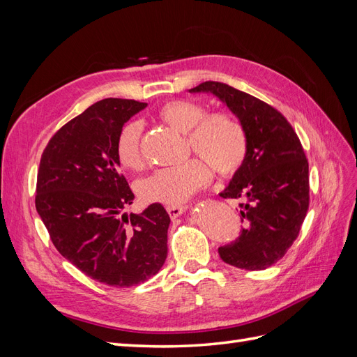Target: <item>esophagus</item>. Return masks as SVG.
Returning a JSON list of instances; mask_svg holds the SVG:
<instances>
[{
  "label": "esophagus",
  "mask_w": 357,
  "mask_h": 357,
  "mask_svg": "<svg viewBox=\"0 0 357 357\" xmlns=\"http://www.w3.org/2000/svg\"><path fill=\"white\" fill-rule=\"evenodd\" d=\"M167 211L169 214V218L176 219L186 211V205H167Z\"/></svg>",
  "instance_id": "obj_1"
}]
</instances>
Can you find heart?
Wrapping results in <instances>:
<instances>
[{"label": "heart", "mask_w": 357, "mask_h": 357, "mask_svg": "<svg viewBox=\"0 0 357 357\" xmlns=\"http://www.w3.org/2000/svg\"><path fill=\"white\" fill-rule=\"evenodd\" d=\"M158 116L176 131L186 134L189 147L202 159H190L180 165L164 167L142 178L137 185L139 198L146 202L178 205L207 185L213 169L220 176H232L240 169L247 155V135L234 116L215 112L205 116L204 107L188 100H172L159 107ZM142 131L138 121L121 129L116 142L119 164L128 169L143 165Z\"/></svg>", "instance_id": "obj_1"}]
</instances>
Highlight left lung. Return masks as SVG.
I'll list each match as a JSON object with an SVG mask.
<instances>
[{"mask_svg":"<svg viewBox=\"0 0 357 357\" xmlns=\"http://www.w3.org/2000/svg\"><path fill=\"white\" fill-rule=\"evenodd\" d=\"M189 92H210L238 117L247 155L220 197L240 199L244 228L219 247L222 261L261 271L282 259L298 238L310 205L308 160L287 119L269 104L229 84L204 82Z\"/></svg>","mask_w":357,"mask_h":357,"instance_id":"1","label":"left lung"}]
</instances>
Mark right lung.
Returning <instances> with one entry per match:
<instances>
[{
    "mask_svg": "<svg viewBox=\"0 0 357 357\" xmlns=\"http://www.w3.org/2000/svg\"><path fill=\"white\" fill-rule=\"evenodd\" d=\"M146 102L107 98L63 125L41 155L36 208L56 250L88 277L114 287L144 283L159 273L169 215L155 202L139 214L119 172L116 142Z\"/></svg>",
    "mask_w": 357,
    "mask_h": 357,
    "instance_id": "right-lung-1",
    "label": "right lung"
}]
</instances>
